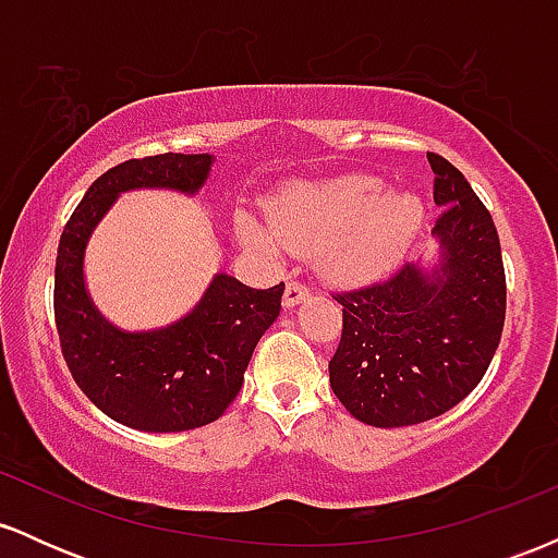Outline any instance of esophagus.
<instances>
[{
    "mask_svg": "<svg viewBox=\"0 0 558 558\" xmlns=\"http://www.w3.org/2000/svg\"><path fill=\"white\" fill-rule=\"evenodd\" d=\"M306 296H310V288H306L304 283H299V280H291V283L286 286V293H283V304L291 310V306H296L304 301Z\"/></svg>",
    "mask_w": 558,
    "mask_h": 558,
    "instance_id": "esophagus-1",
    "label": "esophagus"
}]
</instances>
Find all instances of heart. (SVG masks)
<instances>
[{"label":"heart","instance_id":"b5f03b06","mask_svg":"<svg viewBox=\"0 0 558 558\" xmlns=\"http://www.w3.org/2000/svg\"><path fill=\"white\" fill-rule=\"evenodd\" d=\"M417 196L383 191L373 175L304 185L280 202L272 230L293 252L323 250L325 267L341 280H369L393 267L420 226ZM246 239L267 248L270 241L248 226Z\"/></svg>","mask_w":558,"mask_h":558}]
</instances>
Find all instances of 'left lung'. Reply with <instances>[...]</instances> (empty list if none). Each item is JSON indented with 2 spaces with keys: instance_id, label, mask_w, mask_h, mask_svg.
<instances>
[{
  "instance_id": "left-lung-1",
  "label": "left lung",
  "mask_w": 558,
  "mask_h": 558,
  "mask_svg": "<svg viewBox=\"0 0 558 558\" xmlns=\"http://www.w3.org/2000/svg\"><path fill=\"white\" fill-rule=\"evenodd\" d=\"M440 209L433 270L403 265L380 283L332 293L343 306L330 388L364 425H420L475 390L501 341L506 275L496 226L466 178L427 151Z\"/></svg>"
}]
</instances>
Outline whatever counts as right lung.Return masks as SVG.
I'll return each instance as SVG.
<instances>
[{
	"label": "right lung",
	"instance_id": "1",
	"mask_svg": "<svg viewBox=\"0 0 558 558\" xmlns=\"http://www.w3.org/2000/svg\"><path fill=\"white\" fill-rule=\"evenodd\" d=\"M213 155L128 159L92 183L60 235L54 267V323L70 375L94 407L144 433L209 425L243 386L254 345L280 315L283 283L248 288L220 272L194 310L159 330L125 332L96 312L83 283V254L114 198L131 189L196 194Z\"/></svg>",
	"mask_w": 558,
	"mask_h": 558
}]
</instances>
